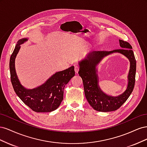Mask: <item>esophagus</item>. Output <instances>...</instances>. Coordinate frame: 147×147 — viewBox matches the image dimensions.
Segmentation results:
<instances>
[{
    "label": "esophagus",
    "mask_w": 147,
    "mask_h": 147,
    "mask_svg": "<svg viewBox=\"0 0 147 147\" xmlns=\"http://www.w3.org/2000/svg\"><path fill=\"white\" fill-rule=\"evenodd\" d=\"M74 69H75V73H76V74H78V71H79V67H78V66L75 65V66L74 67Z\"/></svg>",
    "instance_id": "34e87169"
}]
</instances>
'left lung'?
Listing matches in <instances>:
<instances>
[{
    "label": "left lung",
    "instance_id": "obj_1",
    "mask_svg": "<svg viewBox=\"0 0 147 147\" xmlns=\"http://www.w3.org/2000/svg\"><path fill=\"white\" fill-rule=\"evenodd\" d=\"M119 42L121 49L110 51H91L84 58L78 61V74L83 80L84 95L90 105L99 112H107L118 109L129 98L134 87L136 61L132 47L128 42L121 40H119ZM113 53L124 55L130 63L126 90L116 96L107 95L101 90L98 75V65L100 62L105 57Z\"/></svg>",
    "mask_w": 147,
    "mask_h": 147
}]
</instances>
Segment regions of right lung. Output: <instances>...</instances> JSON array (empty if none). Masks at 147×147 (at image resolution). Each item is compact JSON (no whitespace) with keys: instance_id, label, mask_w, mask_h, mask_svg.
<instances>
[{"instance_id":"right-lung-1","label":"right lung","mask_w":147,"mask_h":147,"mask_svg":"<svg viewBox=\"0 0 147 147\" xmlns=\"http://www.w3.org/2000/svg\"><path fill=\"white\" fill-rule=\"evenodd\" d=\"M26 37L18 41L10 59L11 82L17 96L34 112H51L59 107L63 100L64 87L75 74L74 66L56 72L41 85L28 89L22 85L15 69V59L21 45L28 40Z\"/></svg>"}]
</instances>
